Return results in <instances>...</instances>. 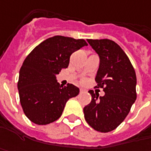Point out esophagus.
I'll use <instances>...</instances> for the list:
<instances>
[{
  "label": "esophagus",
  "mask_w": 151,
  "mask_h": 151,
  "mask_svg": "<svg viewBox=\"0 0 151 151\" xmlns=\"http://www.w3.org/2000/svg\"><path fill=\"white\" fill-rule=\"evenodd\" d=\"M83 91H84V90H83V88H80V93H83Z\"/></svg>",
  "instance_id": "esophagus-1"
}]
</instances>
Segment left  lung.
<instances>
[{
  "label": "left lung",
  "instance_id": "1",
  "mask_svg": "<svg viewBox=\"0 0 151 151\" xmlns=\"http://www.w3.org/2000/svg\"><path fill=\"white\" fill-rule=\"evenodd\" d=\"M99 57L95 81L105 94L93 90L92 100L83 108L87 123L97 131L115 129L124 120L136 99V75L130 61L119 45L109 39H88Z\"/></svg>",
  "mask_w": 151,
  "mask_h": 151
}]
</instances>
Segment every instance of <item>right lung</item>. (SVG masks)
I'll return each instance as SVG.
<instances>
[{
	"label": "right lung",
	"instance_id": "right-lung-1",
	"mask_svg": "<svg viewBox=\"0 0 151 151\" xmlns=\"http://www.w3.org/2000/svg\"><path fill=\"white\" fill-rule=\"evenodd\" d=\"M87 45L83 39L54 36L37 46L24 60L17 88L24 114L32 122L39 125L54 122L67 101L79 93L73 84L60 85L56 75L68 67L73 52Z\"/></svg>",
	"mask_w": 151,
	"mask_h": 151
}]
</instances>
